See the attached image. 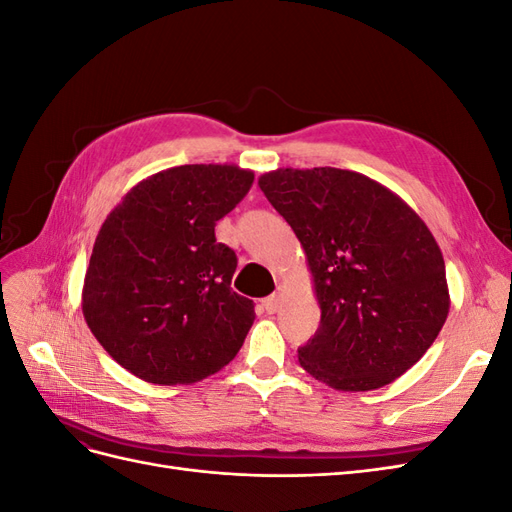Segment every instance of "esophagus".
Masks as SVG:
<instances>
[{"mask_svg": "<svg viewBox=\"0 0 512 512\" xmlns=\"http://www.w3.org/2000/svg\"><path fill=\"white\" fill-rule=\"evenodd\" d=\"M262 307L267 309V314H275L277 309L282 307V294H277V292H273L271 297H267L265 301H262Z\"/></svg>", "mask_w": 512, "mask_h": 512, "instance_id": "obj_1", "label": "esophagus"}]
</instances>
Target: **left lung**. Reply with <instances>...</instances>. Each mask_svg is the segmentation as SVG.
Masks as SVG:
<instances>
[{
	"label": "left lung",
	"instance_id": "obj_1",
	"mask_svg": "<svg viewBox=\"0 0 512 512\" xmlns=\"http://www.w3.org/2000/svg\"><path fill=\"white\" fill-rule=\"evenodd\" d=\"M301 241L320 327L301 367L337 391H371L421 359L444 327V258L425 222L391 190L342 168H277L258 179Z\"/></svg>",
	"mask_w": 512,
	"mask_h": 512
}]
</instances>
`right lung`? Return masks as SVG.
Listing matches in <instances>:
<instances>
[{
    "mask_svg": "<svg viewBox=\"0 0 512 512\" xmlns=\"http://www.w3.org/2000/svg\"><path fill=\"white\" fill-rule=\"evenodd\" d=\"M254 183L232 164L162 170L104 220L83 286V316L102 348L151 384H192L235 359L254 301L232 292L237 254L215 222Z\"/></svg>",
    "mask_w": 512,
    "mask_h": 512,
    "instance_id": "1",
    "label": "right lung"
}]
</instances>
